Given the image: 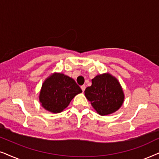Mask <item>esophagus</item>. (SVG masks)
Instances as JSON below:
<instances>
[{
    "label": "esophagus",
    "instance_id": "34e87169",
    "mask_svg": "<svg viewBox=\"0 0 159 159\" xmlns=\"http://www.w3.org/2000/svg\"><path fill=\"white\" fill-rule=\"evenodd\" d=\"M81 89H82V91H83V92H84V91H85L86 86H85V85H83V86H81Z\"/></svg>",
    "mask_w": 159,
    "mask_h": 159
}]
</instances>
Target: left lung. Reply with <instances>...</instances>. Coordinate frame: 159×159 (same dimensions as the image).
Listing matches in <instances>:
<instances>
[{
  "mask_svg": "<svg viewBox=\"0 0 159 159\" xmlns=\"http://www.w3.org/2000/svg\"><path fill=\"white\" fill-rule=\"evenodd\" d=\"M92 84L85 89V96L101 116L111 114L119 109L124 102V92L119 82L110 74L97 75Z\"/></svg>",
  "mask_w": 159,
  "mask_h": 159,
  "instance_id": "8db88e82",
  "label": "left lung"
}]
</instances>
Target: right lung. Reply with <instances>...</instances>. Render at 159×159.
<instances>
[{
	"instance_id": "add662e5",
	"label": "right lung",
	"mask_w": 159,
	"mask_h": 159,
	"mask_svg": "<svg viewBox=\"0 0 159 159\" xmlns=\"http://www.w3.org/2000/svg\"><path fill=\"white\" fill-rule=\"evenodd\" d=\"M81 89L73 78L62 73H54L44 81L39 99L42 106L47 111L57 113L68 106Z\"/></svg>"
}]
</instances>
